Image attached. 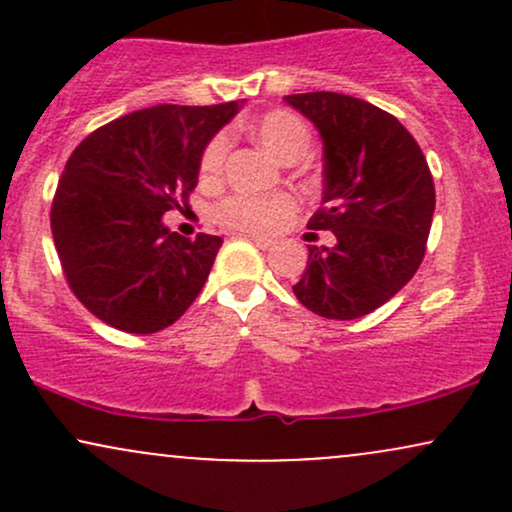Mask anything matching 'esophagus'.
Wrapping results in <instances>:
<instances>
[{"instance_id":"1","label":"esophagus","mask_w":512,"mask_h":512,"mask_svg":"<svg viewBox=\"0 0 512 512\" xmlns=\"http://www.w3.org/2000/svg\"><path fill=\"white\" fill-rule=\"evenodd\" d=\"M248 240H252V243H255L257 248H262V250H269V248H274V240H272V238L255 236V233H252V236H248Z\"/></svg>"}]
</instances>
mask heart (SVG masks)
<instances>
[{"instance_id":"1","label":"heart","mask_w":512,"mask_h":512,"mask_svg":"<svg viewBox=\"0 0 512 512\" xmlns=\"http://www.w3.org/2000/svg\"><path fill=\"white\" fill-rule=\"evenodd\" d=\"M255 134L269 154L284 161L291 154H301L308 142L305 125L289 110H272L255 122ZM228 151V139L219 134L207 144L199 170L204 178H214L221 173L223 158ZM296 202L289 195H233L223 199L214 209L216 221L226 228L248 233L272 231L284 216H289Z\"/></svg>"}]
</instances>
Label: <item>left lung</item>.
<instances>
[{
    "mask_svg": "<svg viewBox=\"0 0 512 512\" xmlns=\"http://www.w3.org/2000/svg\"><path fill=\"white\" fill-rule=\"evenodd\" d=\"M317 127L325 149L322 207L308 228L334 245H310L293 293L330 320H356L390 301L416 274L436 209L424 151L395 115L344 93L284 98Z\"/></svg>",
    "mask_w": 512,
    "mask_h": 512,
    "instance_id": "obj_1",
    "label": "left lung"
}]
</instances>
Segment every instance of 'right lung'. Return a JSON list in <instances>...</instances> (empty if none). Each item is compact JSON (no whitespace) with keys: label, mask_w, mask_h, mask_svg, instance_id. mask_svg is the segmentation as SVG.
<instances>
[{"label":"right lung","mask_w":512,"mask_h":512,"mask_svg":"<svg viewBox=\"0 0 512 512\" xmlns=\"http://www.w3.org/2000/svg\"><path fill=\"white\" fill-rule=\"evenodd\" d=\"M238 110L154 105L98 127L69 156L52 238L69 289L105 325L154 334L199 296L223 240L182 238L163 214L187 202L204 146Z\"/></svg>","instance_id":"right-lung-1"}]
</instances>
